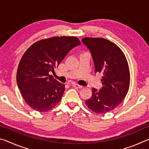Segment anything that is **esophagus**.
I'll use <instances>...</instances> for the list:
<instances>
[{
	"instance_id": "1",
	"label": "esophagus",
	"mask_w": 149,
	"mask_h": 149,
	"mask_svg": "<svg viewBox=\"0 0 149 149\" xmlns=\"http://www.w3.org/2000/svg\"><path fill=\"white\" fill-rule=\"evenodd\" d=\"M72 86L73 87H75V88H77V89H82L83 87V86H81V85H78V84H73L72 85Z\"/></svg>"
}]
</instances>
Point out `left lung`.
<instances>
[{
    "label": "left lung",
    "mask_w": 149,
    "mask_h": 149,
    "mask_svg": "<svg viewBox=\"0 0 149 149\" xmlns=\"http://www.w3.org/2000/svg\"><path fill=\"white\" fill-rule=\"evenodd\" d=\"M81 41L92 54L95 72L103 75L102 88H93L91 97L85 104L96 114H106L117 107L129 91V65L124 53L114 42L99 37H85Z\"/></svg>",
    "instance_id": "obj_1"
}]
</instances>
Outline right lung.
Here are the masks:
<instances>
[{"label":"right lung","instance_id":"obj_1","mask_svg":"<svg viewBox=\"0 0 149 149\" xmlns=\"http://www.w3.org/2000/svg\"><path fill=\"white\" fill-rule=\"evenodd\" d=\"M75 37H53L35 42L25 52L17 70V84L25 102L38 112H47L60 102L65 91L50 72H54L73 48Z\"/></svg>","mask_w":149,"mask_h":149}]
</instances>
